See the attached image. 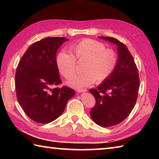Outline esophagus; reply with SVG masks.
<instances>
[{"label": "esophagus", "mask_w": 159, "mask_h": 159, "mask_svg": "<svg viewBox=\"0 0 159 159\" xmlns=\"http://www.w3.org/2000/svg\"><path fill=\"white\" fill-rule=\"evenodd\" d=\"M87 91V89H77V92L78 93H83V92H86Z\"/></svg>", "instance_id": "1"}]
</instances>
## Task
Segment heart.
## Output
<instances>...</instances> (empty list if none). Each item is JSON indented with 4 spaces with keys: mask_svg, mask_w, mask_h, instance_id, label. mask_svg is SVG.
<instances>
[{
    "mask_svg": "<svg viewBox=\"0 0 159 159\" xmlns=\"http://www.w3.org/2000/svg\"><path fill=\"white\" fill-rule=\"evenodd\" d=\"M70 54L61 52L56 57L58 71L64 78L69 79L74 76L76 61H83L81 71L68 81V85L81 88L100 83L108 79L117 64V55L105 45L95 40L86 39L74 43L69 48Z\"/></svg>",
    "mask_w": 159,
    "mask_h": 159,
    "instance_id": "1",
    "label": "heart"
}]
</instances>
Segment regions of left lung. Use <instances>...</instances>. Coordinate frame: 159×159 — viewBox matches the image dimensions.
Instances as JSON below:
<instances>
[{
  "instance_id": "1",
  "label": "left lung",
  "mask_w": 159,
  "mask_h": 159,
  "mask_svg": "<svg viewBox=\"0 0 159 159\" xmlns=\"http://www.w3.org/2000/svg\"><path fill=\"white\" fill-rule=\"evenodd\" d=\"M99 39L117 45L118 60L114 71L96 89H90L96 99L90 116L102 127L117 125L125 119L135 105L139 87L138 70L127 47L111 37Z\"/></svg>"
}]
</instances>
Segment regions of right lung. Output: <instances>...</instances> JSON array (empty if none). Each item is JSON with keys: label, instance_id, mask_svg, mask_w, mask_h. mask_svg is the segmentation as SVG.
<instances>
[{"label": "right lung", "instance_id": "obj_1", "mask_svg": "<svg viewBox=\"0 0 159 159\" xmlns=\"http://www.w3.org/2000/svg\"><path fill=\"white\" fill-rule=\"evenodd\" d=\"M64 37H49L34 43L21 57L15 74L19 104L26 114L39 123L53 121L62 114L69 99L75 95L66 86L55 88L61 80L56 66V54Z\"/></svg>", "mask_w": 159, "mask_h": 159}]
</instances>
